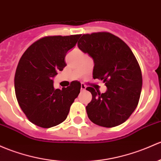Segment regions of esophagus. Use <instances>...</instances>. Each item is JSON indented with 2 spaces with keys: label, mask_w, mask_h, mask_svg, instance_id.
<instances>
[{
  "label": "esophagus",
  "mask_w": 161,
  "mask_h": 161,
  "mask_svg": "<svg viewBox=\"0 0 161 161\" xmlns=\"http://www.w3.org/2000/svg\"><path fill=\"white\" fill-rule=\"evenodd\" d=\"M86 86L85 85H83V84H82V85H81V90L84 91L86 90Z\"/></svg>",
  "instance_id": "1"
}]
</instances>
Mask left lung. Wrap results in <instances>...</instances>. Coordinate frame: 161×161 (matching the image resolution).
Returning <instances> with one entry per match:
<instances>
[{"label": "left lung", "mask_w": 161, "mask_h": 161, "mask_svg": "<svg viewBox=\"0 0 161 161\" xmlns=\"http://www.w3.org/2000/svg\"><path fill=\"white\" fill-rule=\"evenodd\" d=\"M78 47L93 59V79L107 87L104 93L86 88L92 96L86 106L88 117L104 127L119 126L135 110L141 93L142 73L136 57L123 40L109 32L83 35Z\"/></svg>", "instance_id": "left-lung-1"}]
</instances>
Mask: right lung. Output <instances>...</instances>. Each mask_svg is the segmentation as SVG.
<instances>
[{"mask_svg": "<svg viewBox=\"0 0 161 161\" xmlns=\"http://www.w3.org/2000/svg\"><path fill=\"white\" fill-rule=\"evenodd\" d=\"M81 35L47 36L36 41L25 52L14 76V89L20 107L30 122L42 128L60 124L80 92L78 81L62 89H55L52 78L66 66L68 51Z\"/></svg>", "mask_w": 161, "mask_h": 161, "instance_id": "add662e5", "label": "right lung"}]
</instances>
